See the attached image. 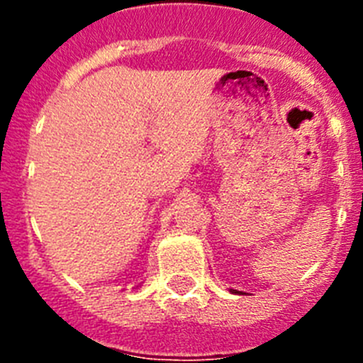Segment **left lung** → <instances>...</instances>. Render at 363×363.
Listing matches in <instances>:
<instances>
[{
  "label": "left lung",
  "mask_w": 363,
  "mask_h": 363,
  "mask_svg": "<svg viewBox=\"0 0 363 363\" xmlns=\"http://www.w3.org/2000/svg\"><path fill=\"white\" fill-rule=\"evenodd\" d=\"M230 293H238V291H234V289H233V291H230Z\"/></svg>",
  "instance_id": "left-lung-1"
}]
</instances>
